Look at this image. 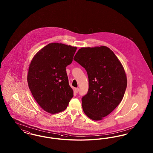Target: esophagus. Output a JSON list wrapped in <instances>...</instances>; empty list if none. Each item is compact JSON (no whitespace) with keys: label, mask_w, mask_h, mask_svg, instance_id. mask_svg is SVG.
Masks as SVG:
<instances>
[{"label":"esophagus","mask_w":153,"mask_h":153,"mask_svg":"<svg viewBox=\"0 0 153 153\" xmlns=\"http://www.w3.org/2000/svg\"><path fill=\"white\" fill-rule=\"evenodd\" d=\"M79 88H74V93H76V94H77V93L79 92Z\"/></svg>","instance_id":"34e87169"}]
</instances>
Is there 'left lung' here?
Instances as JSON below:
<instances>
[{
    "instance_id": "8db88e82",
    "label": "left lung",
    "mask_w": 153,
    "mask_h": 153,
    "mask_svg": "<svg viewBox=\"0 0 153 153\" xmlns=\"http://www.w3.org/2000/svg\"><path fill=\"white\" fill-rule=\"evenodd\" d=\"M73 59L85 69L89 80L87 94L82 98L84 112L91 119L102 120L123 98L127 84L123 66L105 46L81 48Z\"/></svg>"
}]
</instances>
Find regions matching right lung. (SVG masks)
<instances>
[{
  "label": "right lung",
  "instance_id": "1",
  "mask_svg": "<svg viewBox=\"0 0 153 153\" xmlns=\"http://www.w3.org/2000/svg\"><path fill=\"white\" fill-rule=\"evenodd\" d=\"M76 49L65 44H49L36 53L30 64V90L39 106L48 113L64 111L73 97L66 67L72 63Z\"/></svg>",
  "mask_w": 153,
  "mask_h": 153
}]
</instances>
